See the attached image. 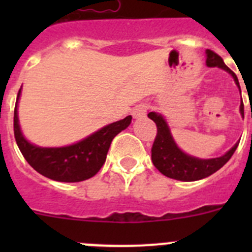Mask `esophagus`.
I'll return each instance as SVG.
<instances>
[{
  "label": "esophagus",
  "mask_w": 252,
  "mask_h": 252,
  "mask_svg": "<svg viewBox=\"0 0 252 252\" xmlns=\"http://www.w3.org/2000/svg\"><path fill=\"white\" fill-rule=\"evenodd\" d=\"M148 110H149L148 104H145V103L137 104V106L133 108L132 116L135 117V119H140V117H144V116L146 115V112H148Z\"/></svg>",
  "instance_id": "obj_1"
}]
</instances>
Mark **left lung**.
Wrapping results in <instances>:
<instances>
[{"instance_id": "1", "label": "left lung", "mask_w": 252, "mask_h": 252, "mask_svg": "<svg viewBox=\"0 0 252 252\" xmlns=\"http://www.w3.org/2000/svg\"><path fill=\"white\" fill-rule=\"evenodd\" d=\"M206 54L207 65L218 66V68L223 69V70L230 73L233 79H235L237 87L240 88L239 79H237L235 73L223 63V59L218 54H216L213 50H209V49H207ZM240 92H241V90H240ZM240 111H241V115L244 116V102L242 101L241 106H240ZM148 117L157 124L158 128L157 136H155L153 148H151L153 164L161 174L171 178V179L183 180V182H194V180L209 177L211 174L216 173L218 169H221L231 159V157H232L235 150L239 146V142H237L232 149H230L224 155L220 158L198 159V158L187 155L178 148L173 137H171L168 124L165 122V120L162 119L161 115L150 112Z\"/></svg>"}]
</instances>
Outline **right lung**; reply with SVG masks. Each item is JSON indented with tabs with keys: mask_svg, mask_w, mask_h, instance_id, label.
I'll list each match as a JSON object with an SVG mask.
<instances>
[{
	"mask_svg": "<svg viewBox=\"0 0 252 252\" xmlns=\"http://www.w3.org/2000/svg\"><path fill=\"white\" fill-rule=\"evenodd\" d=\"M20 88L13 112V133L20 151L37 173L49 179L65 183H74L90 179L99 171L106 161L107 153L113 137L131 124L132 117L107 125L91 136L86 137L74 145L64 148H39L32 145L21 133L17 117V102Z\"/></svg>",
	"mask_w": 252,
	"mask_h": 252,
	"instance_id": "obj_1",
	"label": "right lung"
}]
</instances>
